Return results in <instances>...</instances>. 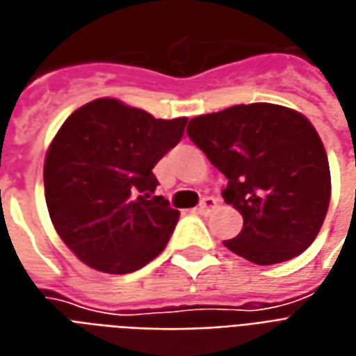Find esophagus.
<instances>
[{
	"instance_id": "esophagus-1",
	"label": "esophagus",
	"mask_w": 356,
	"mask_h": 356,
	"mask_svg": "<svg viewBox=\"0 0 356 356\" xmlns=\"http://www.w3.org/2000/svg\"><path fill=\"white\" fill-rule=\"evenodd\" d=\"M216 207V199L214 197H203V201L199 203V207H197V210H199V214H209L210 210Z\"/></svg>"
}]
</instances>
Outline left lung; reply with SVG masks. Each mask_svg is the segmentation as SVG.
<instances>
[{
  "label": "left lung",
  "instance_id": "obj_1",
  "mask_svg": "<svg viewBox=\"0 0 356 356\" xmlns=\"http://www.w3.org/2000/svg\"><path fill=\"white\" fill-rule=\"evenodd\" d=\"M189 138L227 178L225 203L243 232L224 245L271 266L307 250L330 204V167L309 119L277 104H238L193 118Z\"/></svg>",
  "mask_w": 356,
  "mask_h": 356
}]
</instances>
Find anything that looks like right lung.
Masks as SVG:
<instances>
[{
	"label": "right lung",
	"mask_w": 356,
	"mask_h": 356,
	"mask_svg": "<svg viewBox=\"0 0 356 356\" xmlns=\"http://www.w3.org/2000/svg\"><path fill=\"white\" fill-rule=\"evenodd\" d=\"M186 123L118 98H96L64 121L45 155V201L54 229L83 264L124 275L163 252L180 212L155 195L152 170Z\"/></svg>",
	"instance_id": "obj_1"
}]
</instances>
